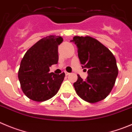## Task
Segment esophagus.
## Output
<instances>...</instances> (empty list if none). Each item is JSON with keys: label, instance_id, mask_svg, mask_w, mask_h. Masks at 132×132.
<instances>
[{"label": "esophagus", "instance_id": "obj_1", "mask_svg": "<svg viewBox=\"0 0 132 132\" xmlns=\"http://www.w3.org/2000/svg\"><path fill=\"white\" fill-rule=\"evenodd\" d=\"M70 73H68V72H65V75H66V76H68V75H70Z\"/></svg>", "mask_w": 132, "mask_h": 132}]
</instances>
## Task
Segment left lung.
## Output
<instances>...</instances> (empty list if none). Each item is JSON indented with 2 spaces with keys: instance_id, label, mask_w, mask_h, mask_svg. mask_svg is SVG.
I'll return each instance as SVG.
<instances>
[{
  "instance_id": "left-lung-1",
  "label": "left lung",
  "mask_w": 132,
  "mask_h": 132,
  "mask_svg": "<svg viewBox=\"0 0 132 132\" xmlns=\"http://www.w3.org/2000/svg\"><path fill=\"white\" fill-rule=\"evenodd\" d=\"M71 42L77 47L78 57L88 77L79 75L73 87L77 95L90 103L105 99L111 91L118 76L114 55L100 42L90 36H74Z\"/></svg>"
}]
</instances>
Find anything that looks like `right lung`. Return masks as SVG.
<instances>
[{
  "label": "right lung",
  "instance_id": "right-lung-1",
  "mask_svg": "<svg viewBox=\"0 0 132 132\" xmlns=\"http://www.w3.org/2000/svg\"><path fill=\"white\" fill-rule=\"evenodd\" d=\"M63 38L54 35L42 38L27 51L21 62L18 78L24 94L32 100L44 102L56 94L64 73H49L59 60L58 46Z\"/></svg>",
  "mask_w": 132,
  "mask_h": 132
}]
</instances>
